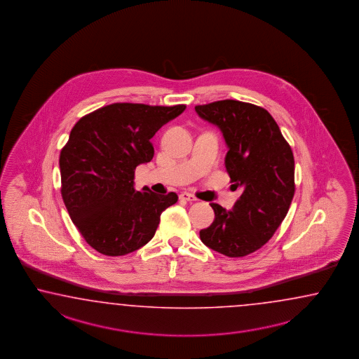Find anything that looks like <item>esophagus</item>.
Here are the masks:
<instances>
[{
    "label": "esophagus",
    "instance_id": "1",
    "mask_svg": "<svg viewBox=\"0 0 359 359\" xmlns=\"http://www.w3.org/2000/svg\"><path fill=\"white\" fill-rule=\"evenodd\" d=\"M179 198H180V200H182V201H188V202L196 201V200H197V198H196V197H194V196H193V194H191V193H188V192L182 193V194H180V196H179Z\"/></svg>",
    "mask_w": 359,
    "mask_h": 359
}]
</instances>
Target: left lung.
Wrapping results in <instances>:
<instances>
[{
  "label": "left lung",
  "instance_id": "8db88e82",
  "mask_svg": "<svg viewBox=\"0 0 359 359\" xmlns=\"http://www.w3.org/2000/svg\"><path fill=\"white\" fill-rule=\"evenodd\" d=\"M223 133L224 165L243 194L232 210L210 203L215 219L200 231L212 250L237 258L254 253L276 232L294 196V158L278 123L263 107L236 100L194 107Z\"/></svg>",
  "mask_w": 359,
  "mask_h": 359
}]
</instances>
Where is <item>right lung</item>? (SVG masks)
Segmentation results:
<instances>
[{"label": "right lung", "instance_id": "right-lung-1", "mask_svg": "<svg viewBox=\"0 0 359 359\" xmlns=\"http://www.w3.org/2000/svg\"><path fill=\"white\" fill-rule=\"evenodd\" d=\"M185 105L118 102L80 118L60 156L65 206L81 236L98 253L118 257L148 244L161 214L177 194L133 187L135 170L154 156L150 139Z\"/></svg>", "mask_w": 359, "mask_h": 359}]
</instances>
